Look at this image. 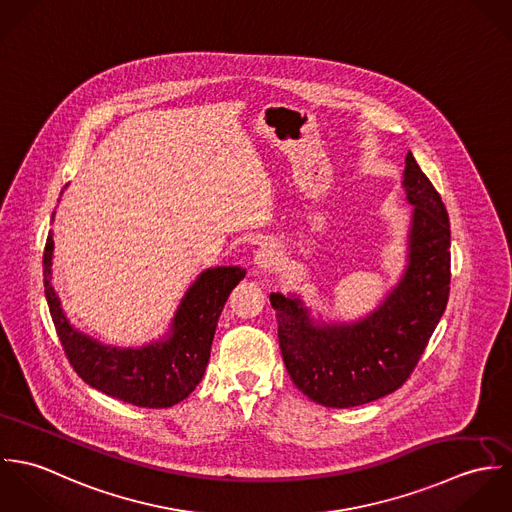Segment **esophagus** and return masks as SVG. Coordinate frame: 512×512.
Segmentation results:
<instances>
[{"instance_id": "esophagus-1", "label": "esophagus", "mask_w": 512, "mask_h": 512, "mask_svg": "<svg viewBox=\"0 0 512 512\" xmlns=\"http://www.w3.org/2000/svg\"><path fill=\"white\" fill-rule=\"evenodd\" d=\"M278 260V250L272 246V244H262L258 250H256V256H254V264H256V270L258 272H266L270 270Z\"/></svg>"}]
</instances>
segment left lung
Wrapping results in <instances>:
<instances>
[{
	"instance_id": "8db88e82",
	"label": "left lung",
	"mask_w": 512,
	"mask_h": 512,
	"mask_svg": "<svg viewBox=\"0 0 512 512\" xmlns=\"http://www.w3.org/2000/svg\"><path fill=\"white\" fill-rule=\"evenodd\" d=\"M406 199L414 207L408 266L386 299L353 323H315L295 295L272 293L282 357L293 384L329 408H353L398 390L418 365L445 311L451 230L432 181L406 155Z\"/></svg>"
}]
</instances>
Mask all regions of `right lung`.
Segmentation results:
<instances>
[{
  "instance_id": "add662e5",
  "label": "right lung",
  "mask_w": 512,
  "mask_h": 512,
  "mask_svg": "<svg viewBox=\"0 0 512 512\" xmlns=\"http://www.w3.org/2000/svg\"><path fill=\"white\" fill-rule=\"evenodd\" d=\"M51 260L53 232L43 252V284L69 363L92 388L140 408H169L197 388L211 357L220 311L234 286L246 276L240 266L205 270L185 293L163 341L140 349H118L94 341L69 323L51 284Z\"/></svg>"
}]
</instances>
